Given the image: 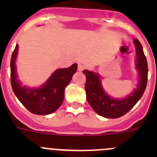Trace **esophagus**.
I'll list each match as a JSON object with an SVG mask.
<instances>
[{
  "instance_id": "esophagus-1",
  "label": "esophagus",
  "mask_w": 157,
  "mask_h": 157,
  "mask_svg": "<svg viewBox=\"0 0 157 157\" xmlns=\"http://www.w3.org/2000/svg\"><path fill=\"white\" fill-rule=\"evenodd\" d=\"M83 69H84V66L82 64H81V63H78V71H82Z\"/></svg>"
}]
</instances>
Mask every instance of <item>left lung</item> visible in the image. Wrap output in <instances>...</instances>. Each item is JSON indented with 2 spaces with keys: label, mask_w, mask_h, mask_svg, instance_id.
<instances>
[{
  "label": "left lung",
  "mask_w": 157,
  "mask_h": 157,
  "mask_svg": "<svg viewBox=\"0 0 157 157\" xmlns=\"http://www.w3.org/2000/svg\"><path fill=\"white\" fill-rule=\"evenodd\" d=\"M136 48V69L138 72V84L127 97L113 98L105 93L99 74L91 71L84 70L82 73L86 77L85 84L88 103L96 113L105 118L116 119L129 112L143 95L148 81V64L141 44L138 39H134Z\"/></svg>",
  "instance_id": "1"
}]
</instances>
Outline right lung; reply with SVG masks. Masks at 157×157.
Wrapping results in <instances>:
<instances>
[{
    "mask_svg": "<svg viewBox=\"0 0 157 157\" xmlns=\"http://www.w3.org/2000/svg\"><path fill=\"white\" fill-rule=\"evenodd\" d=\"M19 45H16L11 58V84L12 90L23 106L35 115H48L57 110L64 99V90L77 71L74 63L67 68L56 69L41 86L30 88L18 79L16 60Z\"/></svg>",
    "mask_w": 157,
    "mask_h": 157,
    "instance_id": "obj_1",
    "label": "right lung"
}]
</instances>
